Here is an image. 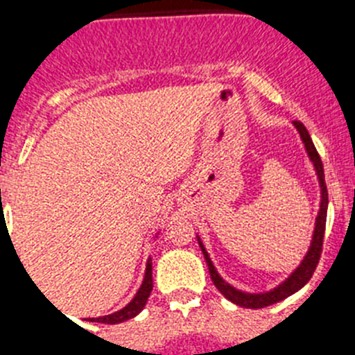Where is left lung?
<instances>
[{
	"instance_id": "left-lung-1",
	"label": "left lung",
	"mask_w": 355,
	"mask_h": 355,
	"mask_svg": "<svg viewBox=\"0 0 355 355\" xmlns=\"http://www.w3.org/2000/svg\"><path fill=\"white\" fill-rule=\"evenodd\" d=\"M295 130L299 133L300 140L304 144V149L307 153V158L313 163V168H315L316 180H318V188H320V205H318V213H316L315 218V229H313L311 243H309V249H307L306 256L302 258V261L299 263V266L288 275L284 281L274 286L268 291H259V293H250V291H243L234 288L233 284H229L227 281H224L218 272H216L215 265H213L211 258H209L208 250H206L205 243L200 240V236L197 234V241H199V247L205 254L206 265H208L209 275H211L213 284L216 286V290L224 295L225 299L231 300L233 304L240 307H247V309H259V307L272 306V304H277L281 300L288 299L290 295L297 293L300 288H304L307 284V281L311 279L313 272H315L316 265H318L320 254H322V243H324V233H325V220H327V206H329V193H327V184H325V175H324V165H322V159H320L318 153H316V147L313 144L311 137L307 133L306 126L302 122H293Z\"/></svg>"
}]
</instances>
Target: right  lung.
I'll use <instances>...</instances> for the list:
<instances>
[{"instance_id": "1", "label": "right lung", "mask_w": 355, "mask_h": 355, "mask_svg": "<svg viewBox=\"0 0 355 355\" xmlns=\"http://www.w3.org/2000/svg\"><path fill=\"white\" fill-rule=\"evenodd\" d=\"M159 231L156 233L155 238H158ZM150 291H153V259H147L146 265V274H144V281L140 284L139 291L135 293V297L131 299V302H128L126 306L119 309V311L112 313V315L97 316V318H90L89 322H99V324H121V322H126V320L135 318L146 307L147 299H149Z\"/></svg>"}]
</instances>
